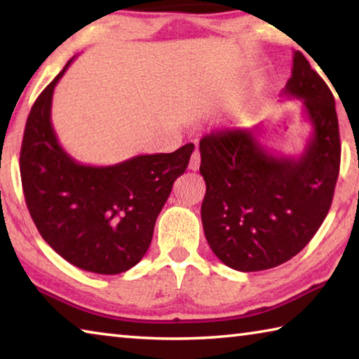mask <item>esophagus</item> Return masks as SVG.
Wrapping results in <instances>:
<instances>
[{"label": "esophagus", "instance_id": "1", "mask_svg": "<svg viewBox=\"0 0 359 359\" xmlns=\"http://www.w3.org/2000/svg\"><path fill=\"white\" fill-rule=\"evenodd\" d=\"M199 163H201V154H199L198 149H194L190 158V163H188V168H190L191 171H196V169H199Z\"/></svg>", "mask_w": 359, "mask_h": 359}]
</instances>
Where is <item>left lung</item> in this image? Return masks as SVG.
<instances>
[{
	"label": "left lung",
	"mask_w": 359,
	"mask_h": 359,
	"mask_svg": "<svg viewBox=\"0 0 359 359\" xmlns=\"http://www.w3.org/2000/svg\"><path fill=\"white\" fill-rule=\"evenodd\" d=\"M283 95L301 98L312 137L299 158L267 154L252 130H222L199 142L204 234L236 271H264L299 253L330 212L340 168L339 121L330 87L299 50Z\"/></svg>",
	"instance_id": "obj_1"
}]
</instances>
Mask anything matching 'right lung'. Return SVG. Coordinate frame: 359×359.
Segmentation results:
<instances>
[{"mask_svg": "<svg viewBox=\"0 0 359 359\" xmlns=\"http://www.w3.org/2000/svg\"><path fill=\"white\" fill-rule=\"evenodd\" d=\"M72 60L29 111L20 150L23 194L42 239L60 257L83 271L120 274L147 252L156 217L194 145L112 166L77 163L58 144L50 121L53 88Z\"/></svg>", "mask_w": 359, "mask_h": 359, "instance_id": "add662e5", "label": "right lung"}]
</instances>
